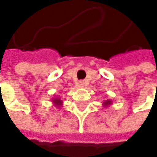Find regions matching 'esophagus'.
<instances>
[{
    "mask_svg": "<svg viewBox=\"0 0 157 157\" xmlns=\"http://www.w3.org/2000/svg\"><path fill=\"white\" fill-rule=\"evenodd\" d=\"M85 86V83H84V82H79V83H78V86Z\"/></svg>",
    "mask_w": 157,
    "mask_h": 157,
    "instance_id": "esophagus-1",
    "label": "esophagus"
}]
</instances>
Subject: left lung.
<instances>
[{
    "instance_id": "obj_1",
    "label": "left lung",
    "mask_w": 157,
    "mask_h": 157,
    "mask_svg": "<svg viewBox=\"0 0 157 157\" xmlns=\"http://www.w3.org/2000/svg\"><path fill=\"white\" fill-rule=\"evenodd\" d=\"M112 103H113V100H104L103 101V106L104 107H108V106H110L112 105Z\"/></svg>"
}]
</instances>
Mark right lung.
Returning <instances> with one entry per match:
<instances>
[{"label": "right lung", "mask_w": 157, "mask_h": 157, "mask_svg": "<svg viewBox=\"0 0 157 157\" xmlns=\"http://www.w3.org/2000/svg\"><path fill=\"white\" fill-rule=\"evenodd\" d=\"M52 101L53 102L54 105L57 106V107H61V105L63 104V101H62V100L60 98H53Z\"/></svg>", "instance_id": "obj_1"}]
</instances>
